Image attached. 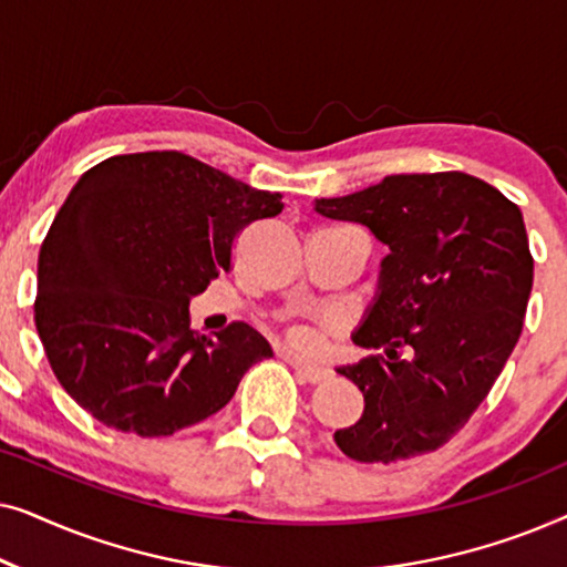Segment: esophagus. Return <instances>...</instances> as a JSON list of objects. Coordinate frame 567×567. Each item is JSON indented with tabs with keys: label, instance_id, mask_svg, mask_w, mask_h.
<instances>
[{
	"label": "esophagus",
	"instance_id": "34e87169",
	"mask_svg": "<svg viewBox=\"0 0 567 567\" xmlns=\"http://www.w3.org/2000/svg\"><path fill=\"white\" fill-rule=\"evenodd\" d=\"M293 367V371H297V377L301 379V382L307 384H320L324 382V379L330 377L328 369H320V367H309V363H301L297 359H286Z\"/></svg>",
	"mask_w": 567,
	"mask_h": 567
}]
</instances>
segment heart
I'll return each instance as SVG.
<instances>
[{"label": "heart", "mask_w": 567, "mask_h": 567, "mask_svg": "<svg viewBox=\"0 0 567 567\" xmlns=\"http://www.w3.org/2000/svg\"><path fill=\"white\" fill-rule=\"evenodd\" d=\"M286 343H289L293 351H312L315 336L305 328H291L289 332H286Z\"/></svg>", "instance_id": "heart-1"}]
</instances>
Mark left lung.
<instances>
[{"label":"left lung","instance_id":"8db88e82","mask_svg":"<svg viewBox=\"0 0 567 567\" xmlns=\"http://www.w3.org/2000/svg\"><path fill=\"white\" fill-rule=\"evenodd\" d=\"M315 208L390 247L353 336L379 353L338 369L361 390L363 415L336 431V444L367 464L436 452L487 398L522 336L534 281L522 212L467 173L390 175Z\"/></svg>","mask_w":567,"mask_h":567}]
</instances>
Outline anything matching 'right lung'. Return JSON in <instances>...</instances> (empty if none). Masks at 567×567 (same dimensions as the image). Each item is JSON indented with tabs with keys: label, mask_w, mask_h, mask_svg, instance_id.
Here are the masks:
<instances>
[{
	"label": "right lung",
	"mask_w": 567,
	"mask_h": 567,
	"mask_svg": "<svg viewBox=\"0 0 567 567\" xmlns=\"http://www.w3.org/2000/svg\"><path fill=\"white\" fill-rule=\"evenodd\" d=\"M183 152H136L87 169L38 255L35 330L59 384L107 429L173 436L235 398L270 355L250 324L190 330L188 301L231 270L247 224L281 214Z\"/></svg>",
	"instance_id": "right-lung-1"
}]
</instances>
